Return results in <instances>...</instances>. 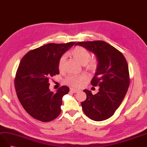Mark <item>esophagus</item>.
<instances>
[{"mask_svg":"<svg viewBox=\"0 0 147 147\" xmlns=\"http://www.w3.org/2000/svg\"><path fill=\"white\" fill-rule=\"evenodd\" d=\"M70 91H72L74 93H77L78 92H80L81 90L78 89H74V88H70Z\"/></svg>","mask_w":147,"mask_h":147,"instance_id":"34e87169","label":"esophagus"}]
</instances>
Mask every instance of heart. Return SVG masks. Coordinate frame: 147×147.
<instances>
[{
	"instance_id": "b5f03b06",
	"label": "heart",
	"mask_w": 147,
	"mask_h": 147,
	"mask_svg": "<svg viewBox=\"0 0 147 147\" xmlns=\"http://www.w3.org/2000/svg\"><path fill=\"white\" fill-rule=\"evenodd\" d=\"M71 53L72 56L77 61H78L82 65H85L86 64L87 69L91 71H95L98 67V61L96 59H90L91 54L89 51L83 47L77 46L71 50ZM67 59V54H64L61 57L59 61V70H63L65 63ZM86 80V77L84 75L81 76H69L66 78V83L74 87H80L83 84L85 80Z\"/></svg>"
}]
</instances>
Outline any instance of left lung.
I'll list each match as a JSON object with an SVG mask.
<instances>
[{
  "label": "left lung",
  "instance_id": "obj_1",
  "mask_svg": "<svg viewBox=\"0 0 147 147\" xmlns=\"http://www.w3.org/2000/svg\"><path fill=\"white\" fill-rule=\"evenodd\" d=\"M93 53L96 57L98 67L91 83L100 86L99 91L93 94L84 90L86 99L81 103L88 117L100 121L110 118L120 105L129 84L127 62L124 56L113 46L102 40L77 42Z\"/></svg>",
  "mask_w": 147,
  "mask_h": 147
}]
</instances>
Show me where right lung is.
<instances>
[{
    "label": "right lung",
    "instance_id": "right-lung-1",
    "mask_svg": "<svg viewBox=\"0 0 147 147\" xmlns=\"http://www.w3.org/2000/svg\"><path fill=\"white\" fill-rule=\"evenodd\" d=\"M75 43L47 44L30 51L20 61L14 83L17 95L24 110L36 120L47 122L59 115L63 97L69 88L63 86L54 93L49 90V79L59 74V59Z\"/></svg>",
    "mask_w": 147,
    "mask_h": 147
}]
</instances>
